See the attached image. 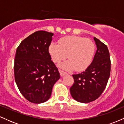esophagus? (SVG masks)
<instances>
[{
    "label": "esophagus",
    "instance_id": "esophagus-1",
    "mask_svg": "<svg viewBox=\"0 0 124 124\" xmlns=\"http://www.w3.org/2000/svg\"><path fill=\"white\" fill-rule=\"evenodd\" d=\"M59 73H60V75H61V76H63L64 75H67L66 72H64V71L62 70H59Z\"/></svg>",
    "mask_w": 124,
    "mask_h": 124
}]
</instances>
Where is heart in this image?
Wrapping results in <instances>:
<instances>
[{"label":"heart","mask_w":124,"mask_h":124,"mask_svg":"<svg viewBox=\"0 0 124 124\" xmlns=\"http://www.w3.org/2000/svg\"><path fill=\"white\" fill-rule=\"evenodd\" d=\"M59 44L51 43L48 51L55 63H59L68 56L69 61L61 65L66 70L81 72L92 63L95 52L94 44L91 39L76 35L61 38Z\"/></svg>","instance_id":"1"}]
</instances>
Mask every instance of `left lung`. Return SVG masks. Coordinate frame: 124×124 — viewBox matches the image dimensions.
I'll return each mask as SVG.
<instances>
[{
  "instance_id": "obj_1",
  "label": "left lung",
  "mask_w": 124,
  "mask_h": 124,
  "mask_svg": "<svg viewBox=\"0 0 124 124\" xmlns=\"http://www.w3.org/2000/svg\"><path fill=\"white\" fill-rule=\"evenodd\" d=\"M97 51L92 63L81 73L73 75L71 96L77 101L87 103L97 99L106 89L110 76L111 60L106 44L94 37Z\"/></svg>"
}]
</instances>
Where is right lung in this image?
<instances>
[{
  "mask_svg": "<svg viewBox=\"0 0 124 124\" xmlns=\"http://www.w3.org/2000/svg\"><path fill=\"white\" fill-rule=\"evenodd\" d=\"M53 35L52 32L37 31L21 41L17 48L15 82L21 94L31 103L46 101L60 78L48 51Z\"/></svg>",
  "mask_w": 124,
  "mask_h": 124,
  "instance_id": "add662e5",
  "label": "right lung"
}]
</instances>
